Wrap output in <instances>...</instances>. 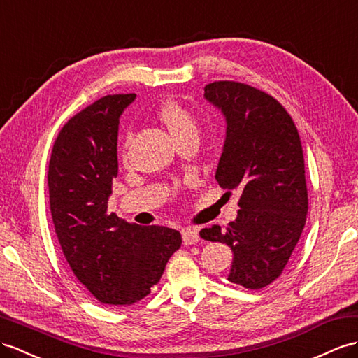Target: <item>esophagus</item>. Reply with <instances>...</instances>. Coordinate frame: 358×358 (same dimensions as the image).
Listing matches in <instances>:
<instances>
[{
    "label": "esophagus",
    "instance_id": "esophagus-1",
    "mask_svg": "<svg viewBox=\"0 0 358 358\" xmlns=\"http://www.w3.org/2000/svg\"><path fill=\"white\" fill-rule=\"evenodd\" d=\"M200 240L199 237V229L197 228H184L182 229V241H184L185 246L196 245Z\"/></svg>",
    "mask_w": 358,
    "mask_h": 358
}]
</instances>
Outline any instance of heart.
<instances>
[{
    "mask_svg": "<svg viewBox=\"0 0 358 358\" xmlns=\"http://www.w3.org/2000/svg\"><path fill=\"white\" fill-rule=\"evenodd\" d=\"M158 117L178 143L189 136H197V121L193 113L182 104L176 101L164 103L158 110Z\"/></svg>",
    "mask_w": 358,
    "mask_h": 358,
    "instance_id": "heart-1",
    "label": "heart"
}]
</instances>
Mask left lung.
Masks as SVG:
<instances>
[{
    "label": "left lung",
    "mask_w": 358,
    "mask_h": 358,
    "mask_svg": "<svg viewBox=\"0 0 358 358\" xmlns=\"http://www.w3.org/2000/svg\"><path fill=\"white\" fill-rule=\"evenodd\" d=\"M203 97L226 121L215 180L229 194L237 191L240 211L224 231L214 224L200 237L232 249L231 282L263 289L282 273L307 220L298 129L282 104L249 85L214 82Z\"/></svg>",
    "instance_id": "1"
}]
</instances>
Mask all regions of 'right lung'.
I'll return each instance as SVG.
<instances>
[{
    "instance_id": "obj_1",
    "label": "right lung",
    "mask_w": 358,
    "mask_h": 358,
    "mask_svg": "<svg viewBox=\"0 0 358 358\" xmlns=\"http://www.w3.org/2000/svg\"><path fill=\"white\" fill-rule=\"evenodd\" d=\"M135 94L106 95L60 130L48 165L50 209L76 278L101 303L130 305L158 284L182 245L179 231L108 213L118 174L120 117Z\"/></svg>"
}]
</instances>
